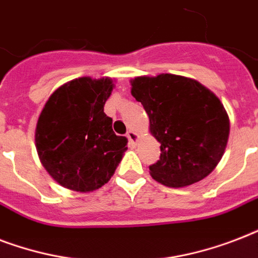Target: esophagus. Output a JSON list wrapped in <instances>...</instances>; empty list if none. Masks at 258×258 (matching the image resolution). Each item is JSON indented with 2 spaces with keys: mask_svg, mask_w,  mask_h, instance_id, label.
I'll return each instance as SVG.
<instances>
[{
  "mask_svg": "<svg viewBox=\"0 0 258 258\" xmlns=\"http://www.w3.org/2000/svg\"><path fill=\"white\" fill-rule=\"evenodd\" d=\"M127 138H128V141H130V143H131V145H135V143H137V141H138V134L137 133H134V131H131V130H130L128 133H127Z\"/></svg>",
  "mask_w": 258,
  "mask_h": 258,
  "instance_id": "34e87169",
  "label": "esophagus"
}]
</instances>
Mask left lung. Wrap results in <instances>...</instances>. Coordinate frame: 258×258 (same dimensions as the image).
I'll use <instances>...</instances> for the list:
<instances>
[{"instance_id": "left-lung-1", "label": "left lung", "mask_w": 258, "mask_h": 258, "mask_svg": "<svg viewBox=\"0 0 258 258\" xmlns=\"http://www.w3.org/2000/svg\"><path fill=\"white\" fill-rule=\"evenodd\" d=\"M131 86L161 143L159 161L150 166L154 179L183 187L208 176L224 155L230 130L220 99L196 80L170 74L135 78Z\"/></svg>"}]
</instances>
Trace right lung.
Segmentation results:
<instances>
[{"mask_svg":"<svg viewBox=\"0 0 258 258\" xmlns=\"http://www.w3.org/2000/svg\"><path fill=\"white\" fill-rule=\"evenodd\" d=\"M111 79L80 78L54 91L38 117L36 147L42 166L64 187L93 191L107 183L127 150L104 104Z\"/></svg>","mask_w":258,"mask_h":258,"instance_id":"1","label":"right lung"}]
</instances>
